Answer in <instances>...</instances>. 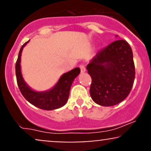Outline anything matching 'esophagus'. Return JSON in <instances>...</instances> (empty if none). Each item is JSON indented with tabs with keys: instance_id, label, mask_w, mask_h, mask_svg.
Wrapping results in <instances>:
<instances>
[{
	"instance_id": "obj_1",
	"label": "esophagus",
	"mask_w": 151,
	"mask_h": 151,
	"mask_svg": "<svg viewBox=\"0 0 151 151\" xmlns=\"http://www.w3.org/2000/svg\"><path fill=\"white\" fill-rule=\"evenodd\" d=\"M80 70H81V72H82V73H84V72H86V68H85V67H84V65H80Z\"/></svg>"
}]
</instances>
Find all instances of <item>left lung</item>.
I'll return each instance as SVG.
<instances>
[{
	"label": "left lung",
	"instance_id": "left-lung-1",
	"mask_svg": "<svg viewBox=\"0 0 151 151\" xmlns=\"http://www.w3.org/2000/svg\"><path fill=\"white\" fill-rule=\"evenodd\" d=\"M86 70L92 79L93 101L103 106L118 104L127 97L134 81L132 50L124 40L114 41L96 53Z\"/></svg>",
	"mask_w": 151,
	"mask_h": 151
}]
</instances>
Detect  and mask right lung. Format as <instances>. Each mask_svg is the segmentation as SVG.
<instances>
[{
	"instance_id": "obj_1",
	"label": "right lung",
	"mask_w": 151,
	"mask_h": 151,
	"mask_svg": "<svg viewBox=\"0 0 151 151\" xmlns=\"http://www.w3.org/2000/svg\"><path fill=\"white\" fill-rule=\"evenodd\" d=\"M29 41L25 42L20 48L15 64L17 83L20 92L27 101L39 109L50 111L61 108L66 104L68 100L71 86L74 79L80 73V69L77 67L62 74L56 84L49 90L37 91L31 89L22 77L20 67L22 50Z\"/></svg>"
}]
</instances>
